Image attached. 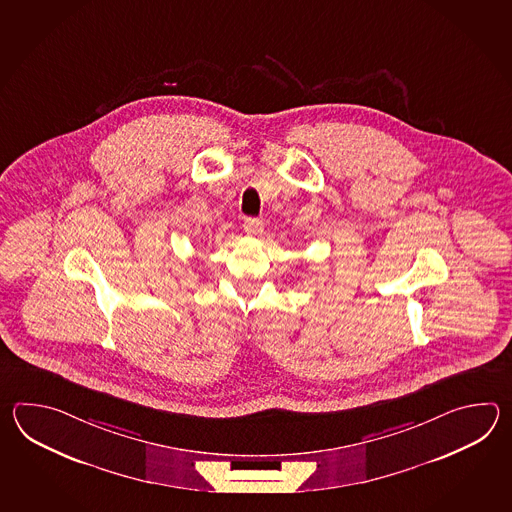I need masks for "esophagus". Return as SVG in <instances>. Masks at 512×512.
<instances>
[{
    "label": "esophagus",
    "instance_id": "obj_1",
    "mask_svg": "<svg viewBox=\"0 0 512 512\" xmlns=\"http://www.w3.org/2000/svg\"><path fill=\"white\" fill-rule=\"evenodd\" d=\"M243 230L249 236H260L261 232H263V221L258 218H247L243 221Z\"/></svg>",
    "mask_w": 512,
    "mask_h": 512
}]
</instances>
